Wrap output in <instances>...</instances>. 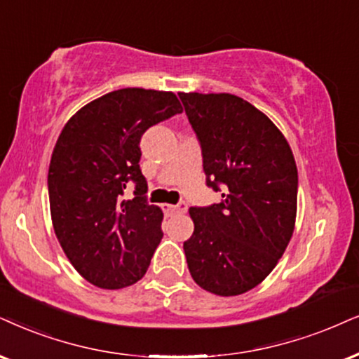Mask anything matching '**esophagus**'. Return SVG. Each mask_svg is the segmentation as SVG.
Listing matches in <instances>:
<instances>
[{
  "label": "esophagus",
  "instance_id": "esophagus-1",
  "mask_svg": "<svg viewBox=\"0 0 359 359\" xmlns=\"http://www.w3.org/2000/svg\"><path fill=\"white\" fill-rule=\"evenodd\" d=\"M164 212H167V213H185V212H187V203L180 202V203H177V205H169V203H165Z\"/></svg>",
  "mask_w": 359,
  "mask_h": 359
}]
</instances>
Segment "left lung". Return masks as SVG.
Masks as SVG:
<instances>
[{"label":"left lung","instance_id":"8db88e82","mask_svg":"<svg viewBox=\"0 0 359 359\" xmlns=\"http://www.w3.org/2000/svg\"><path fill=\"white\" fill-rule=\"evenodd\" d=\"M202 147L207 185L220 203L190 207L184 242L198 287L235 297L262 283L283 255L297 219L298 170L285 135L233 94L180 93Z\"/></svg>","mask_w":359,"mask_h":359}]
</instances>
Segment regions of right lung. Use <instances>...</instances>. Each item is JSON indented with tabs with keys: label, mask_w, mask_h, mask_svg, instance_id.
<instances>
[{
	"label": "right lung",
	"mask_w": 359,
	"mask_h": 359,
	"mask_svg": "<svg viewBox=\"0 0 359 359\" xmlns=\"http://www.w3.org/2000/svg\"><path fill=\"white\" fill-rule=\"evenodd\" d=\"M180 112L174 93L126 88L86 104L59 134L48 174L54 232L72 266L99 288L139 281L164 237V213L146 198L139 142ZM130 182L136 197L126 201Z\"/></svg>",
	"instance_id": "add662e5"
}]
</instances>
